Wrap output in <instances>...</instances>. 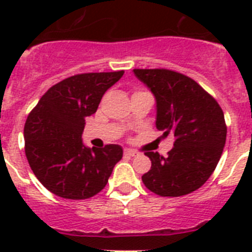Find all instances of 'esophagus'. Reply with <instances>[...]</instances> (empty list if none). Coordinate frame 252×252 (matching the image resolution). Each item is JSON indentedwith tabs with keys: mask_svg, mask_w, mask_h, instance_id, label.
I'll use <instances>...</instances> for the list:
<instances>
[{
	"mask_svg": "<svg viewBox=\"0 0 252 252\" xmlns=\"http://www.w3.org/2000/svg\"><path fill=\"white\" fill-rule=\"evenodd\" d=\"M124 156H126V157H136V156H138V153L136 152V150L126 149L124 150Z\"/></svg>",
	"mask_w": 252,
	"mask_h": 252,
	"instance_id": "esophagus-1",
	"label": "esophagus"
}]
</instances>
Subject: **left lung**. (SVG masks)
<instances>
[{
	"mask_svg": "<svg viewBox=\"0 0 252 252\" xmlns=\"http://www.w3.org/2000/svg\"><path fill=\"white\" fill-rule=\"evenodd\" d=\"M157 100V129L174 134L163 157L146 152L152 167L142 175L149 191L178 197L199 189L215 171L226 141L221 107L196 81L168 69H133Z\"/></svg>",
	"mask_w": 252,
	"mask_h": 252,
	"instance_id": "1",
	"label": "left lung"
}]
</instances>
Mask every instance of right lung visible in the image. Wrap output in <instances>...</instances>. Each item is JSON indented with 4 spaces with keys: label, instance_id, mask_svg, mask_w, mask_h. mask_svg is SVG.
<instances>
[{
    "label": "right lung",
    "instance_id": "right-lung-1",
    "mask_svg": "<svg viewBox=\"0 0 252 252\" xmlns=\"http://www.w3.org/2000/svg\"><path fill=\"white\" fill-rule=\"evenodd\" d=\"M124 70L82 73L53 85L30 112L25 124V152L39 182L55 195L90 199L106 187L123 157L120 145L86 148L85 119L98 110L103 94Z\"/></svg>",
    "mask_w": 252,
    "mask_h": 252
}]
</instances>
